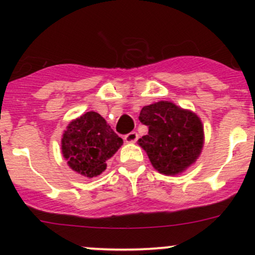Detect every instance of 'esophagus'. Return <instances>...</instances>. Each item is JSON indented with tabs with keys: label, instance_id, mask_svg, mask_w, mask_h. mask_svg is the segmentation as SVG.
<instances>
[{
	"label": "esophagus",
	"instance_id": "1",
	"mask_svg": "<svg viewBox=\"0 0 255 255\" xmlns=\"http://www.w3.org/2000/svg\"><path fill=\"white\" fill-rule=\"evenodd\" d=\"M137 137H139V135H137L136 131H130V133L126 134L125 140H126V142H135L137 140Z\"/></svg>",
	"mask_w": 255,
	"mask_h": 255
}]
</instances>
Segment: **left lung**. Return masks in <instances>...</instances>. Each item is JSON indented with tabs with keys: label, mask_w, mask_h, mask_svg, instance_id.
<instances>
[{
	"label": "left lung",
	"mask_w": 255,
	"mask_h": 255,
	"mask_svg": "<svg viewBox=\"0 0 255 255\" xmlns=\"http://www.w3.org/2000/svg\"><path fill=\"white\" fill-rule=\"evenodd\" d=\"M139 120L147 126L148 133L137 142L160 174H181L200 156L204 127L191 110L160 101L142 108Z\"/></svg>",
	"instance_id": "1"
}]
</instances>
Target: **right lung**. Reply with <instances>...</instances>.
Instances as JSON below:
<instances>
[{"label": "right lung", "instance_id": "right-lung-1", "mask_svg": "<svg viewBox=\"0 0 255 255\" xmlns=\"http://www.w3.org/2000/svg\"><path fill=\"white\" fill-rule=\"evenodd\" d=\"M122 144L124 140L98 113L89 111L67 126L61 148L73 170L92 178L107 169V160Z\"/></svg>", "mask_w": 255, "mask_h": 255}]
</instances>
